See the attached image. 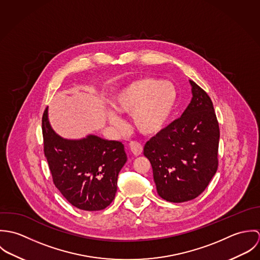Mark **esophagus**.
Listing matches in <instances>:
<instances>
[{"label": "esophagus", "mask_w": 260, "mask_h": 260, "mask_svg": "<svg viewBox=\"0 0 260 260\" xmlns=\"http://www.w3.org/2000/svg\"><path fill=\"white\" fill-rule=\"evenodd\" d=\"M129 147H130L131 152H132L135 156L140 155V154L142 153V151H143V146H142L139 142H137V141H132V142H130V143H129Z\"/></svg>", "instance_id": "obj_1"}]
</instances>
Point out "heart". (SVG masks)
I'll use <instances>...</instances> for the list:
<instances>
[{"instance_id": "1", "label": "heart", "mask_w": 260, "mask_h": 260, "mask_svg": "<svg viewBox=\"0 0 260 260\" xmlns=\"http://www.w3.org/2000/svg\"><path fill=\"white\" fill-rule=\"evenodd\" d=\"M177 101V90L170 82L141 78L123 88L114 98L113 106L121 114L132 115L135 128L142 134L159 132L168 121ZM117 112L107 113V120L117 129L124 122Z\"/></svg>"}]
</instances>
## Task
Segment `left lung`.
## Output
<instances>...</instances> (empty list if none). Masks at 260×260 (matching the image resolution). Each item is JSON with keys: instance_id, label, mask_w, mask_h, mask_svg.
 I'll return each mask as SVG.
<instances>
[{"instance_id": "1", "label": "left lung", "mask_w": 260, "mask_h": 260, "mask_svg": "<svg viewBox=\"0 0 260 260\" xmlns=\"http://www.w3.org/2000/svg\"><path fill=\"white\" fill-rule=\"evenodd\" d=\"M190 84L193 97L181 117L144 146L159 196L174 203L199 196L218 167L220 132L213 103L195 82Z\"/></svg>"}]
</instances>
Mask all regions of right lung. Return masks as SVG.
I'll use <instances>...</instances> for the list:
<instances>
[{
    "mask_svg": "<svg viewBox=\"0 0 260 260\" xmlns=\"http://www.w3.org/2000/svg\"><path fill=\"white\" fill-rule=\"evenodd\" d=\"M42 132L53 182L67 201L86 211L109 206L117 191L118 174L127 161L124 145L95 135L64 139L52 129L48 108L43 114Z\"/></svg>",
    "mask_w": 260,
    "mask_h": 260,
    "instance_id": "obj_1",
    "label": "right lung"
}]
</instances>
